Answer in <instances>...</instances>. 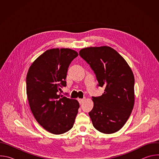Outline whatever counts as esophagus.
Segmentation results:
<instances>
[{
	"label": "esophagus",
	"instance_id": "obj_1",
	"mask_svg": "<svg viewBox=\"0 0 159 159\" xmlns=\"http://www.w3.org/2000/svg\"><path fill=\"white\" fill-rule=\"evenodd\" d=\"M78 101H79V102L80 104H82V103L85 101V99H84H84H79Z\"/></svg>",
	"mask_w": 159,
	"mask_h": 159
}]
</instances>
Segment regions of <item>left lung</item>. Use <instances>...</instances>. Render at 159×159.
I'll return each mask as SVG.
<instances>
[{"label":"left lung","mask_w":159,"mask_h":159,"mask_svg":"<svg viewBox=\"0 0 159 159\" xmlns=\"http://www.w3.org/2000/svg\"><path fill=\"white\" fill-rule=\"evenodd\" d=\"M80 56L96 74L102 96L93 97L94 107L89 112L94 127L110 134L119 131L129 118L134 102V79L126 60L109 47L82 49Z\"/></svg>","instance_id":"left-lung-1"}]
</instances>
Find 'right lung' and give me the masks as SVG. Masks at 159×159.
Listing matches in <instances>:
<instances>
[{"label": "right lung", "instance_id": "obj_1", "mask_svg": "<svg viewBox=\"0 0 159 159\" xmlns=\"http://www.w3.org/2000/svg\"><path fill=\"white\" fill-rule=\"evenodd\" d=\"M78 56L69 48L47 50L31 64L26 77L30 109L38 123L48 132L60 134L74 126L79 103L59 94L66 87V73Z\"/></svg>", "mask_w": 159, "mask_h": 159}]
</instances>
